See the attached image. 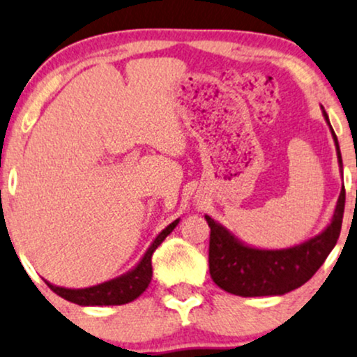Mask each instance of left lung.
<instances>
[{
	"label": "left lung",
	"mask_w": 357,
	"mask_h": 357,
	"mask_svg": "<svg viewBox=\"0 0 357 357\" xmlns=\"http://www.w3.org/2000/svg\"><path fill=\"white\" fill-rule=\"evenodd\" d=\"M321 110L335 139L337 165L342 174L340 143L329 123L328 114L323 107ZM344 201L346 192L342 186L331 222L324 227V231L288 249L252 247L234 236L218 220L204 215L211 227V278L219 288L237 296H278L301 287L318 272L329 252L335 249L341 232Z\"/></svg>",
	"instance_id": "1"
}]
</instances>
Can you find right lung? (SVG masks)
Masks as SVG:
<instances>
[{
  "label": "right lung",
  "instance_id": "1",
  "mask_svg": "<svg viewBox=\"0 0 357 357\" xmlns=\"http://www.w3.org/2000/svg\"><path fill=\"white\" fill-rule=\"evenodd\" d=\"M178 224L179 219H176L174 222H171L168 227H165L163 231L158 234L155 241L151 242V245L146 249L145 255L142 257V260H139L132 270L120 275V277L89 288H64L52 285V283H49L46 280L47 287L51 288L56 295L61 296V298L80 306H108L130 303V301L137 300L138 296L146 290L148 285H150L153 277V252H155L158 249V245L174 231V227Z\"/></svg>",
  "mask_w": 357,
  "mask_h": 357
}]
</instances>
